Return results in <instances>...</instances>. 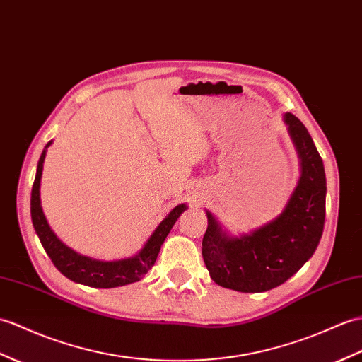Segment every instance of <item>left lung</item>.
Returning <instances> with one entry per match:
<instances>
[{
  "mask_svg": "<svg viewBox=\"0 0 362 362\" xmlns=\"http://www.w3.org/2000/svg\"><path fill=\"white\" fill-rule=\"evenodd\" d=\"M284 120L300 158V177L284 211L274 221L239 238L226 236L206 211L202 256L221 287L260 293L284 284L313 256L325 221V171L307 128L293 114Z\"/></svg>",
  "mask_w": 362,
  "mask_h": 362,
  "instance_id": "obj_1",
  "label": "left lung"
}]
</instances>
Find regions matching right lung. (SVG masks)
<instances>
[{
    "label": "right lung",
    "instance_id": "right-lung-1",
    "mask_svg": "<svg viewBox=\"0 0 362 362\" xmlns=\"http://www.w3.org/2000/svg\"><path fill=\"white\" fill-rule=\"evenodd\" d=\"M50 143L52 141L47 143L38 160L37 175L35 180H33L30 196V214L33 228H35L38 234L41 245L46 250L47 256L57 267V270L64 274L67 279L94 288H114L140 281L141 277L148 273V270H151V267L156 264V259L158 256V251H160L162 243L165 242L168 234H170L175 221H177L180 214L187 209V205L182 204L175 206L173 211L158 223L154 233L151 234V238L146 240L145 247H143L140 250V253H137L136 256L120 260H111V262L81 256L77 251L66 247L64 243L55 236V233L50 230V226L46 221L43 209H41L40 182L41 173H43L46 149L50 146Z\"/></svg>",
    "mask_w": 362,
    "mask_h": 362
}]
</instances>
